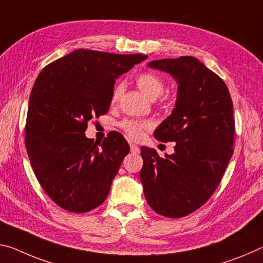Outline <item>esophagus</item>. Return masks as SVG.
I'll return each instance as SVG.
<instances>
[{
  "label": "esophagus",
  "mask_w": 263,
  "mask_h": 263,
  "mask_svg": "<svg viewBox=\"0 0 263 263\" xmlns=\"http://www.w3.org/2000/svg\"><path fill=\"white\" fill-rule=\"evenodd\" d=\"M130 148H131V152H133V153H139L140 152V148L135 144H131Z\"/></svg>",
  "instance_id": "1"
}]
</instances>
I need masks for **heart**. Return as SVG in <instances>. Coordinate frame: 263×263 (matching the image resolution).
Listing matches in <instances>:
<instances>
[{"label": "heart", "instance_id": "obj_1", "mask_svg": "<svg viewBox=\"0 0 263 263\" xmlns=\"http://www.w3.org/2000/svg\"><path fill=\"white\" fill-rule=\"evenodd\" d=\"M136 83L147 98L149 99H156L162 95L165 90V81L162 79L159 74L145 71L139 73L136 78ZM124 91V85L122 83H118L114 87L111 95V103L116 104L119 101V98L122 97ZM160 107L162 109H168L172 105V102L168 97L161 98L159 103ZM119 126L124 131L128 138L132 140H140L144 137V133L148 131L151 128V123L147 120H140V119H124L123 122H120Z\"/></svg>", "mask_w": 263, "mask_h": 263}]
</instances>
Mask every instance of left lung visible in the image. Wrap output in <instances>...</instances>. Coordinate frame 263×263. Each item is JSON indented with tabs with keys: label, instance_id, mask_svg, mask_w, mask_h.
I'll return each instance as SVG.
<instances>
[{
	"label": "left lung",
	"instance_id": "8db88e82",
	"mask_svg": "<svg viewBox=\"0 0 263 263\" xmlns=\"http://www.w3.org/2000/svg\"><path fill=\"white\" fill-rule=\"evenodd\" d=\"M148 66L178 81L176 109L154 132L156 139L176 141V146L166 158L141 147L140 181L154 212L182 218L212 197L233 156V102L226 83L198 58H166Z\"/></svg>",
	"mask_w": 263,
	"mask_h": 263
}]
</instances>
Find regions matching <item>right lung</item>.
<instances>
[{
  "label": "right lung",
  "instance_id": "obj_1",
  "mask_svg": "<svg viewBox=\"0 0 263 263\" xmlns=\"http://www.w3.org/2000/svg\"><path fill=\"white\" fill-rule=\"evenodd\" d=\"M146 58L77 49L37 76L24 140L40 185L63 210L85 213L105 201L130 146L115 131L93 143L87 122L109 111L116 79Z\"/></svg>",
  "mask_w": 263,
  "mask_h": 263
}]
</instances>
